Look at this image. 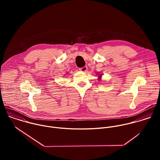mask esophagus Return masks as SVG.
<instances>
[{"label": "esophagus", "instance_id": "34e87169", "mask_svg": "<svg viewBox=\"0 0 160 160\" xmlns=\"http://www.w3.org/2000/svg\"><path fill=\"white\" fill-rule=\"evenodd\" d=\"M80 70L82 71V72H85L87 70V67L85 66H83V67H82V68H80Z\"/></svg>", "mask_w": 160, "mask_h": 160}]
</instances>
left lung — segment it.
I'll return each instance as SVG.
<instances>
[{"label":"left lung","mask_w":160,"mask_h":160,"mask_svg":"<svg viewBox=\"0 0 160 160\" xmlns=\"http://www.w3.org/2000/svg\"><path fill=\"white\" fill-rule=\"evenodd\" d=\"M99 77H101V76H99Z\"/></svg>","instance_id":"1"}]
</instances>
